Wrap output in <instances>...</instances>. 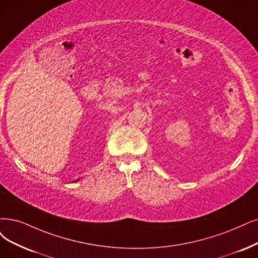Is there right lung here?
<instances>
[{
	"label": "right lung",
	"instance_id": "1",
	"mask_svg": "<svg viewBox=\"0 0 258 258\" xmlns=\"http://www.w3.org/2000/svg\"><path fill=\"white\" fill-rule=\"evenodd\" d=\"M76 180H78V179H76Z\"/></svg>",
	"mask_w": 258,
	"mask_h": 258
}]
</instances>
